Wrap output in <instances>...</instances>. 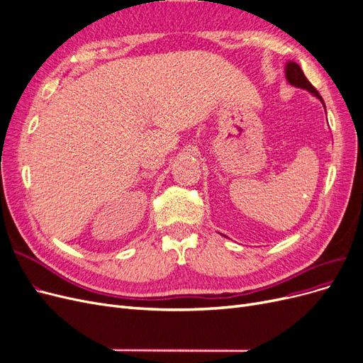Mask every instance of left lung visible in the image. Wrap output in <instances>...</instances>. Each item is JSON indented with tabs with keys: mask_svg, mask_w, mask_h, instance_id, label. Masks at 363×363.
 Here are the masks:
<instances>
[{
	"mask_svg": "<svg viewBox=\"0 0 363 363\" xmlns=\"http://www.w3.org/2000/svg\"><path fill=\"white\" fill-rule=\"evenodd\" d=\"M285 77H286V82L294 86V87H298V89H303V90H307L308 93H311L313 96H316L322 105L325 106V102L322 99V96L319 94V91L313 87V84L307 80L303 69L299 68V65L296 64V62L294 60H288L286 65H285ZM325 111H326V106H325Z\"/></svg>",
	"mask_w": 363,
	"mask_h": 363,
	"instance_id": "1",
	"label": "left lung"
}]
</instances>
